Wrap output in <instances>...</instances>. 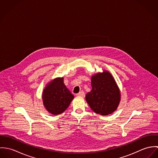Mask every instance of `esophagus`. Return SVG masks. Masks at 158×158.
Instances as JSON below:
<instances>
[{
	"label": "esophagus",
	"mask_w": 158,
	"mask_h": 158,
	"mask_svg": "<svg viewBox=\"0 0 158 158\" xmlns=\"http://www.w3.org/2000/svg\"><path fill=\"white\" fill-rule=\"evenodd\" d=\"M77 96H79V97H84L85 96V92L83 91H81L78 94H77Z\"/></svg>",
	"instance_id": "obj_1"
}]
</instances>
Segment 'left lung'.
<instances>
[{
    "instance_id": "obj_1",
    "label": "left lung",
    "mask_w": 158,
    "mask_h": 158,
    "mask_svg": "<svg viewBox=\"0 0 158 158\" xmlns=\"http://www.w3.org/2000/svg\"><path fill=\"white\" fill-rule=\"evenodd\" d=\"M92 89L86 95L91 110L98 114L106 115L114 113L119 105L121 95L113 75L104 70L91 77Z\"/></svg>"
}]
</instances>
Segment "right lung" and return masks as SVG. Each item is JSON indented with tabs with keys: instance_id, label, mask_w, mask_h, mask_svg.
<instances>
[{
	"instance_id": "1",
	"label": "right lung",
	"mask_w": 158,
	"mask_h": 158,
	"mask_svg": "<svg viewBox=\"0 0 158 158\" xmlns=\"http://www.w3.org/2000/svg\"><path fill=\"white\" fill-rule=\"evenodd\" d=\"M42 97L46 110L52 114L59 115L68 108L74 95L64 85V78L57 77L46 85Z\"/></svg>"
}]
</instances>
